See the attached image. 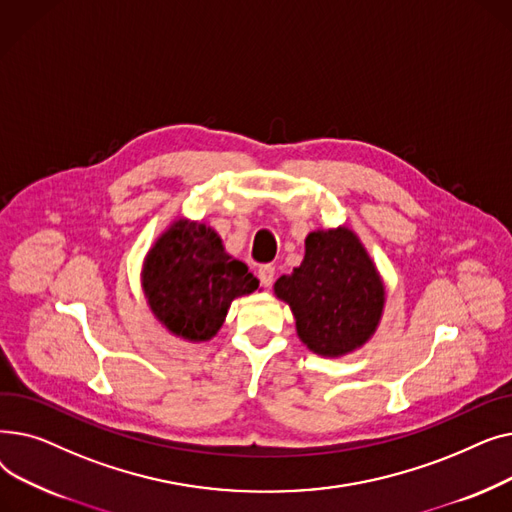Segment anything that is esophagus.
<instances>
[{
    "label": "esophagus",
    "mask_w": 512,
    "mask_h": 512,
    "mask_svg": "<svg viewBox=\"0 0 512 512\" xmlns=\"http://www.w3.org/2000/svg\"><path fill=\"white\" fill-rule=\"evenodd\" d=\"M274 276H276V267L274 265H261L259 267V280L265 288H270L274 284Z\"/></svg>",
    "instance_id": "obj_1"
}]
</instances>
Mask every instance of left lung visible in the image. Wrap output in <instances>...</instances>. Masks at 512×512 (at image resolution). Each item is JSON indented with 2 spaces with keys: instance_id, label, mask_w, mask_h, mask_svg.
Listing matches in <instances>:
<instances>
[{
  "instance_id": "8db88e82",
  "label": "left lung",
  "mask_w": 512,
  "mask_h": 512,
  "mask_svg": "<svg viewBox=\"0 0 512 512\" xmlns=\"http://www.w3.org/2000/svg\"><path fill=\"white\" fill-rule=\"evenodd\" d=\"M274 292L297 319L301 342L332 359L357 351L375 334L386 303L378 267L346 226L309 232L301 265L280 276Z\"/></svg>"
}]
</instances>
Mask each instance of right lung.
<instances>
[{"mask_svg": "<svg viewBox=\"0 0 512 512\" xmlns=\"http://www.w3.org/2000/svg\"><path fill=\"white\" fill-rule=\"evenodd\" d=\"M141 284L155 319L186 342L211 340L232 301L259 288L249 267L224 251L218 232L184 218L153 242Z\"/></svg>", "mask_w": 512, "mask_h": 512, "instance_id": "right-lung-1", "label": "right lung"}]
</instances>
